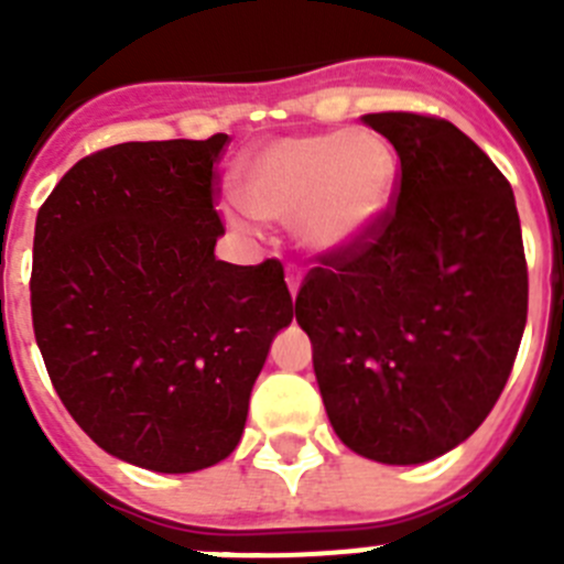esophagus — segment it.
<instances>
[{
  "label": "esophagus",
  "instance_id": "1",
  "mask_svg": "<svg viewBox=\"0 0 564 564\" xmlns=\"http://www.w3.org/2000/svg\"><path fill=\"white\" fill-rule=\"evenodd\" d=\"M299 285H302V271L293 265H288V288H291V296H296Z\"/></svg>",
  "mask_w": 564,
  "mask_h": 564
}]
</instances>
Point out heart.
Returning <instances> with one entry per match:
<instances>
[{"instance_id": "heart-1", "label": "heart", "mask_w": 564, "mask_h": 564, "mask_svg": "<svg viewBox=\"0 0 564 564\" xmlns=\"http://www.w3.org/2000/svg\"><path fill=\"white\" fill-rule=\"evenodd\" d=\"M234 181L257 220L293 223L307 251L336 253L390 206L395 154L370 129L291 134L242 154Z\"/></svg>"}]
</instances>
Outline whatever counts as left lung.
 <instances>
[{
	"label": "left lung",
	"instance_id": "1",
	"mask_svg": "<svg viewBox=\"0 0 564 564\" xmlns=\"http://www.w3.org/2000/svg\"><path fill=\"white\" fill-rule=\"evenodd\" d=\"M364 123L395 147V192L358 242L318 253L296 322L344 446L410 466L455 449L495 410L525 330V248L511 183L455 123Z\"/></svg>",
	"mask_w": 564,
	"mask_h": 564
}]
</instances>
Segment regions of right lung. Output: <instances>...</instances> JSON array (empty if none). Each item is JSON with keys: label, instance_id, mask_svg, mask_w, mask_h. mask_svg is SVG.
Segmentation results:
<instances>
[{"label": "right lung", "instance_id": "obj_1", "mask_svg": "<svg viewBox=\"0 0 564 564\" xmlns=\"http://www.w3.org/2000/svg\"><path fill=\"white\" fill-rule=\"evenodd\" d=\"M226 143L93 152L36 217L30 311L50 381L104 452L163 475L237 449L268 347L293 318L279 259L214 257Z\"/></svg>", "mask_w": 564, "mask_h": 564}]
</instances>
